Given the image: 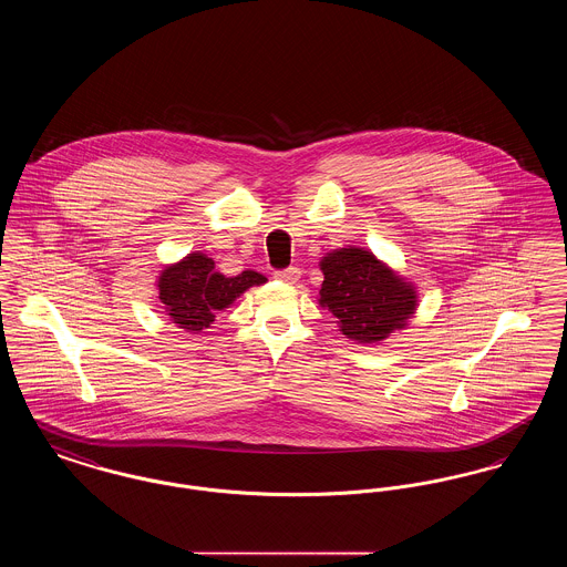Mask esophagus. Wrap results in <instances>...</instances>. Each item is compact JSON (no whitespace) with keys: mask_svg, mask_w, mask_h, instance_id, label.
Returning a JSON list of instances; mask_svg holds the SVG:
<instances>
[{"mask_svg":"<svg viewBox=\"0 0 567 567\" xmlns=\"http://www.w3.org/2000/svg\"><path fill=\"white\" fill-rule=\"evenodd\" d=\"M278 280H282V282H289V285H293L297 282V278H299V270L297 268H287V270H278L274 274Z\"/></svg>","mask_w":567,"mask_h":567,"instance_id":"34e87169","label":"esophagus"}]
</instances>
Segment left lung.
<instances>
[{
    "label": "left lung",
    "mask_w": 567,
    "mask_h": 567,
    "mask_svg": "<svg viewBox=\"0 0 567 567\" xmlns=\"http://www.w3.org/2000/svg\"><path fill=\"white\" fill-rule=\"evenodd\" d=\"M321 306H327L344 336L372 344L414 315L416 296L410 285L361 248H342L321 261Z\"/></svg>",
    "instance_id": "left-lung-1"
}]
</instances>
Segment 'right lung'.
<instances>
[{"mask_svg": "<svg viewBox=\"0 0 567 567\" xmlns=\"http://www.w3.org/2000/svg\"><path fill=\"white\" fill-rule=\"evenodd\" d=\"M261 282H266V276L252 270L227 278L215 270L213 259L202 252H193L181 264L163 270L159 299L174 323L195 333L210 327L216 312L227 308L248 287Z\"/></svg>", "mask_w": 567, "mask_h": 567, "instance_id": "right-lung-1", "label": "right lung"}]
</instances>
